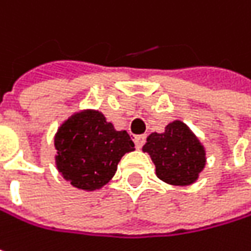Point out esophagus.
Returning a JSON list of instances; mask_svg holds the SVG:
<instances>
[{
    "label": "esophagus",
    "mask_w": 251,
    "mask_h": 251,
    "mask_svg": "<svg viewBox=\"0 0 251 251\" xmlns=\"http://www.w3.org/2000/svg\"><path fill=\"white\" fill-rule=\"evenodd\" d=\"M144 141H146V135H135L134 137V144L137 149H141Z\"/></svg>",
    "instance_id": "esophagus-1"
}]
</instances>
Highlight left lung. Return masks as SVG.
Instances as JSON below:
<instances>
[{
  "label": "left lung",
  "mask_w": 251,
  "mask_h": 251,
  "mask_svg": "<svg viewBox=\"0 0 251 251\" xmlns=\"http://www.w3.org/2000/svg\"><path fill=\"white\" fill-rule=\"evenodd\" d=\"M143 151L151 157L155 176L170 186L194 184L207 163L203 143L181 120H173L163 133H151Z\"/></svg>",
  "instance_id": "8db88e82"
}]
</instances>
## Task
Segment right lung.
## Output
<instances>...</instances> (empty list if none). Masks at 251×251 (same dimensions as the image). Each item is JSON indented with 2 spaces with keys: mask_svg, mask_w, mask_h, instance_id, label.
Returning <instances> with one entry per match:
<instances>
[{
  "mask_svg": "<svg viewBox=\"0 0 251 251\" xmlns=\"http://www.w3.org/2000/svg\"><path fill=\"white\" fill-rule=\"evenodd\" d=\"M55 167L73 187L94 191L116 174L134 143L126 130L117 131L99 110L84 108L68 116L54 135Z\"/></svg>",
  "mask_w": 251,
  "mask_h": 251,
  "instance_id": "right-lung-1",
  "label": "right lung"
}]
</instances>
